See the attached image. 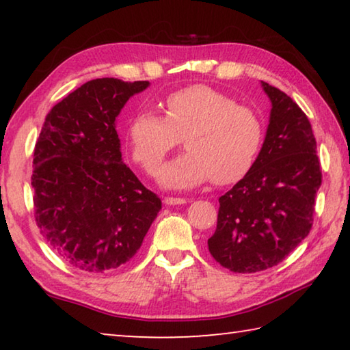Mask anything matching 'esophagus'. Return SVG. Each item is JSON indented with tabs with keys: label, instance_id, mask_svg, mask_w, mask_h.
<instances>
[{
	"label": "esophagus",
	"instance_id": "obj_1",
	"mask_svg": "<svg viewBox=\"0 0 350 350\" xmlns=\"http://www.w3.org/2000/svg\"><path fill=\"white\" fill-rule=\"evenodd\" d=\"M163 202L167 205H183V204H187V199L185 198H171V196H168V198L163 199Z\"/></svg>",
	"mask_w": 350,
	"mask_h": 350
}]
</instances>
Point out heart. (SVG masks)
Listing matches in <instances>:
<instances>
[{
    "mask_svg": "<svg viewBox=\"0 0 350 350\" xmlns=\"http://www.w3.org/2000/svg\"><path fill=\"white\" fill-rule=\"evenodd\" d=\"M165 117L142 109L128 128L133 157L146 173H156L165 157L180 144L187 151L165 165L159 182L167 188H193L213 177L233 183L256 161L264 126L252 108L206 85L171 92L163 103Z\"/></svg>",
    "mask_w": 350,
    "mask_h": 350,
    "instance_id": "1",
    "label": "heart"
}]
</instances>
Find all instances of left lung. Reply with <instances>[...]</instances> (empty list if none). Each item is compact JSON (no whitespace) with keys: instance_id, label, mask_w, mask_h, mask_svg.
I'll use <instances>...</instances> for the list:
<instances>
[{"instance_id":"obj_1","label":"left lung","mask_w":350,"mask_h":350,"mask_svg":"<svg viewBox=\"0 0 350 350\" xmlns=\"http://www.w3.org/2000/svg\"><path fill=\"white\" fill-rule=\"evenodd\" d=\"M270 98L267 133L256 161L219 198L208 250L222 267L254 273L278 265L307 238L321 187L317 140L303 109L260 81Z\"/></svg>"}]
</instances>
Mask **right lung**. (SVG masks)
I'll return each mask as SVG.
<instances>
[{
	"label": "right lung",
	"instance_id": "obj_1",
	"mask_svg": "<svg viewBox=\"0 0 350 350\" xmlns=\"http://www.w3.org/2000/svg\"><path fill=\"white\" fill-rule=\"evenodd\" d=\"M150 81L97 79L46 116L33 151L35 219L64 262L105 273L131 259L162 202L122 161L116 118Z\"/></svg>",
	"mask_w": 350,
	"mask_h": 350
}]
</instances>
